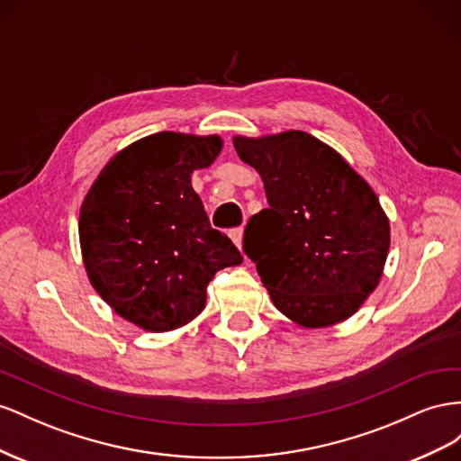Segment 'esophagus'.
Here are the masks:
<instances>
[{"label": "esophagus", "instance_id": "esophagus-1", "mask_svg": "<svg viewBox=\"0 0 461 461\" xmlns=\"http://www.w3.org/2000/svg\"><path fill=\"white\" fill-rule=\"evenodd\" d=\"M230 238H231V241L235 243V247L240 249H243V228H235V230H231L230 231Z\"/></svg>", "mask_w": 461, "mask_h": 461}]
</instances>
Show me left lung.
Returning <instances> with one entry per match:
<instances>
[{
	"label": "left lung",
	"instance_id": "left-lung-1",
	"mask_svg": "<svg viewBox=\"0 0 461 461\" xmlns=\"http://www.w3.org/2000/svg\"><path fill=\"white\" fill-rule=\"evenodd\" d=\"M268 208L249 220L243 249L274 307L303 328H328L359 311L380 278L390 221L378 196L326 142L305 131L235 135Z\"/></svg>",
	"mask_w": 461,
	"mask_h": 461
}]
</instances>
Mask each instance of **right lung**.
<instances>
[{
    "instance_id": "1",
    "label": "right lung",
    "mask_w": 461,
    "mask_h": 461,
    "mask_svg": "<svg viewBox=\"0 0 461 461\" xmlns=\"http://www.w3.org/2000/svg\"><path fill=\"white\" fill-rule=\"evenodd\" d=\"M220 135L162 131L131 142L102 167L78 216L88 282L147 332H169L199 317L206 285L241 253L210 228L194 169L221 152Z\"/></svg>"
}]
</instances>
